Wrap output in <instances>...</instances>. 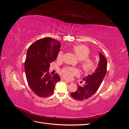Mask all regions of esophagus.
<instances>
[{
  "instance_id": "34e87169",
  "label": "esophagus",
  "mask_w": 129,
  "mask_h": 129,
  "mask_svg": "<svg viewBox=\"0 0 129 129\" xmlns=\"http://www.w3.org/2000/svg\"><path fill=\"white\" fill-rule=\"evenodd\" d=\"M61 80H62V81H63V82H68V83L71 82H70L69 81H68V80H66V79H63V78H62V79H61Z\"/></svg>"
}]
</instances>
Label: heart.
I'll return each instance as SVG.
<instances>
[{
	"label": "heart",
	"instance_id": "1",
	"mask_svg": "<svg viewBox=\"0 0 129 129\" xmlns=\"http://www.w3.org/2000/svg\"><path fill=\"white\" fill-rule=\"evenodd\" d=\"M73 50L78 59L82 61L81 67L84 71L89 73L95 69L96 67L95 61L88 58L90 55V51L87 47L84 45H76L74 46ZM62 57L63 53L60 51L58 54L57 59L61 60ZM61 73L64 77L68 79H71L74 75H77L79 74V71L76 68L66 67L62 70Z\"/></svg>",
	"mask_w": 129,
	"mask_h": 129
}]
</instances>
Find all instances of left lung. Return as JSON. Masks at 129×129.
Listing matches in <instances>:
<instances>
[{
    "label": "left lung",
    "instance_id": "1",
    "mask_svg": "<svg viewBox=\"0 0 129 129\" xmlns=\"http://www.w3.org/2000/svg\"><path fill=\"white\" fill-rule=\"evenodd\" d=\"M99 53V61L95 72L83 78L85 84L83 86L77 84V90L71 93L73 98L80 101L87 99L94 94L100 87L107 73V61L102 53L100 52Z\"/></svg>",
    "mask_w": 129,
    "mask_h": 129
}]
</instances>
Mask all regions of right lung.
<instances>
[{"label": "right lung", "mask_w": 129, "mask_h": 129, "mask_svg": "<svg viewBox=\"0 0 129 129\" xmlns=\"http://www.w3.org/2000/svg\"><path fill=\"white\" fill-rule=\"evenodd\" d=\"M61 43L51 38L36 41L29 46L25 62L26 77L32 91L41 97L51 95L55 84L61 80L56 74L48 73L50 63L55 61L60 51Z\"/></svg>", "instance_id": "right-lung-1"}]
</instances>
